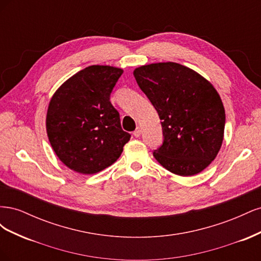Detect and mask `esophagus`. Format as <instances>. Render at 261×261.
Returning <instances> with one entry per match:
<instances>
[{"label": "esophagus", "mask_w": 261, "mask_h": 261, "mask_svg": "<svg viewBox=\"0 0 261 261\" xmlns=\"http://www.w3.org/2000/svg\"><path fill=\"white\" fill-rule=\"evenodd\" d=\"M134 136L135 137H139L140 136V134H141V129H140V127H137L135 130H134Z\"/></svg>", "instance_id": "1"}]
</instances>
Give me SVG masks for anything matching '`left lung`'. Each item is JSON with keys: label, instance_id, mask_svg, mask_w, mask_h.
Instances as JSON below:
<instances>
[{"label": "left lung", "instance_id": "left-lung-1", "mask_svg": "<svg viewBox=\"0 0 261 261\" xmlns=\"http://www.w3.org/2000/svg\"><path fill=\"white\" fill-rule=\"evenodd\" d=\"M134 76L162 120L163 143L153 151L155 160L180 176L203 171L224 135L225 111L215 87L174 62L137 67Z\"/></svg>", "mask_w": 261, "mask_h": 261}]
</instances>
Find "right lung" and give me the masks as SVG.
I'll list each match as a JSON object with an SVG mask.
<instances>
[{
	"label": "right lung",
	"instance_id": "obj_1",
	"mask_svg": "<svg viewBox=\"0 0 261 261\" xmlns=\"http://www.w3.org/2000/svg\"><path fill=\"white\" fill-rule=\"evenodd\" d=\"M122 68L91 65L55 91L46 112V133L55 154L67 168L94 174L113 164L130 135L122 129L110 96Z\"/></svg>",
	"mask_w": 261,
	"mask_h": 261
}]
</instances>
